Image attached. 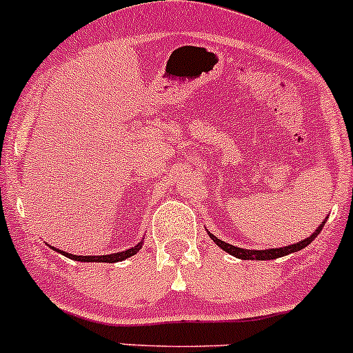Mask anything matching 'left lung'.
Listing matches in <instances>:
<instances>
[{
    "label": "left lung",
    "instance_id": "left-lung-1",
    "mask_svg": "<svg viewBox=\"0 0 353 353\" xmlns=\"http://www.w3.org/2000/svg\"><path fill=\"white\" fill-rule=\"evenodd\" d=\"M326 219H328V216L325 217V221H323L321 224L318 226V230H316L310 238L303 239V241H297L294 243V245H289V246H284V248H270V250H246V248H238V246H232L230 243L226 241H221L219 238H216V236L212 234V232L207 231V234L210 236V239H212L214 243H216L217 246H219L221 250H224L226 253H230V255L239 258V260H275V258H281V256H285V255H290V253H296L299 252V250L306 248L307 245H311L312 239L316 238V236L319 234L323 230V226H325Z\"/></svg>",
    "mask_w": 353,
    "mask_h": 353
}]
</instances>
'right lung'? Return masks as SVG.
Returning <instances> with one entry per match:
<instances>
[{
  "instance_id": "add662e5",
  "label": "right lung",
  "mask_w": 353,
  "mask_h": 353,
  "mask_svg": "<svg viewBox=\"0 0 353 353\" xmlns=\"http://www.w3.org/2000/svg\"><path fill=\"white\" fill-rule=\"evenodd\" d=\"M50 248H52L54 252L61 253V255L71 258V260H74V261H95V263H117V261H122V260H125V258H130L132 255H136V253L139 252L141 248H143V241H139L136 246H132V248L125 250V252L110 253V255H88V256H83V255H72V253L61 252V250L54 248V246H50Z\"/></svg>"
}]
</instances>
